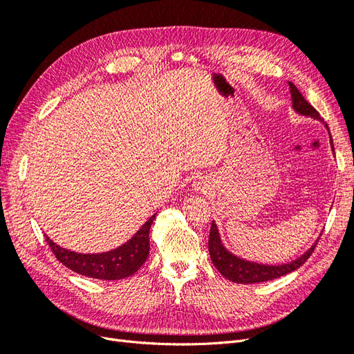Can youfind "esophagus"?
<instances>
[{
	"instance_id": "1",
	"label": "esophagus",
	"mask_w": 354,
	"mask_h": 354,
	"mask_svg": "<svg viewBox=\"0 0 354 354\" xmlns=\"http://www.w3.org/2000/svg\"><path fill=\"white\" fill-rule=\"evenodd\" d=\"M201 185H202V183H195V189H196V190H201V189H203Z\"/></svg>"
}]
</instances>
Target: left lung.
<instances>
[{
	"label": "left lung",
	"mask_w": 354,
	"mask_h": 354,
	"mask_svg": "<svg viewBox=\"0 0 354 354\" xmlns=\"http://www.w3.org/2000/svg\"><path fill=\"white\" fill-rule=\"evenodd\" d=\"M289 91H291L292 108L297 113L315 118V120L324 122L319 112L303 97V94L298 91V88L292 82H289ZM325 127L328 128L326 124H325ZM330 147H332V151H334V146H332V138H330ZM316 243H317V241H316ZM316 243L312 245V248H308L301 257H298V259H295L294 261H289L286 264H279V266L259 264V263L246 261L243 259H239V257L227 251V248H224L218 229H217V224L212 221L209 239H208V251H209L212 264L216 266V269L224 277H226V279H229L234 283L248 285V283H260V282L273 281V279H276V277H281V276H285L288 273L297 270L298 267H301L307 261L308 257L312 255V252L316 248Z\"/></svg>",
	"instance_id": "left-lung-1"
}]
</instances>
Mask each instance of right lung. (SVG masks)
I'll return each mask as SVG.
<instances>
[{"instance_id": "right-lung-1", "label": "right lung", "mask_w": 354, "mask_h": 354, "mask_svg": "<svg viewBox=\"0 0 354 354\" xmlns=\"http://www.w3.org/2000/svg\"><path fill=\"white\" fill-rule=\"evenodd\" d=\"M156 214L137 230L134 236L118 248L108 252L81 254L66 248L46 236L56 259L72 272L102 281H118L134 274L149 257V230Z\"/></svg>"}]
</instances>
